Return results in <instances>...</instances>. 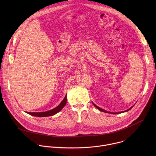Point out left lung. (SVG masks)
<instances>
[{"label":"left lung","mask_w":156,"mask_h":156,"mask_svg":"<svg viewBox=\"0 0 156 156\" xmlns=\"http://www.w3.org/2000/svg\"><path fill=\"white\" fill-rule=\"evenodd\" d=\"M93 105L98 108V109H99L100 111H102V112H106V113H111V114H119V113H122V112H127V111H128L129 110H130L131 108H132V107H131V108H128V110H126L125 111H124V112H114V113H113V112H107V111H106V110H104V109H102V108H100V107H99L98 106H97L96 104H94V103H93Z\"/></svg>","instance_id":"1"}]
</instances>
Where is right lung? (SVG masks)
Returning a JSON list of instances; mask_svg holds the SVG:
<instances>
[{
	"mask_svg": "<svg viewBox=\"0 0 156 156\" xmlns=\"http://www.w3.org/2000/svg\"><path fill=\"white\" fill-rule=\"evenodd\" d=\"M66 102V96H65L63 100L60 102V104L57 107H55L51 110L46 111V112H27V114H28L31 115H33V116L39 117L52 116V115L56 114L57 113H58L59 112V111H60L62 110V108L65 105Z\"/></svg>",
	"mask_w": 156,
	"mask_h": 156,
	"instance_id": "1",
	"label": "right lung"
}]
</instances>
